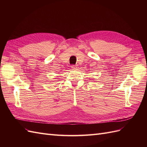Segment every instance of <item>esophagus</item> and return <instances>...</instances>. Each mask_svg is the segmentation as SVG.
Here are the masks:
<instances>
[{
    "label": "esophagus",
    "mask_w": 147,
    "mask_h": 147,
    "mask_svg": "<svg viewBox=\"0 0 147 147\" xmlns=\"http://www.w3.org/2000/svg\"><path fill=\"white\" fill-rule=\"evenodd\" d=\"M71 67H72V69H77V65H72L71 66Z\"/></svg>",
    "instance_id": "esophagus-1"
}]
</instances>
